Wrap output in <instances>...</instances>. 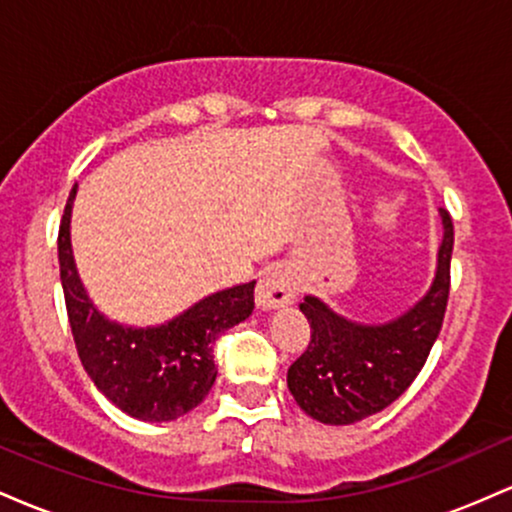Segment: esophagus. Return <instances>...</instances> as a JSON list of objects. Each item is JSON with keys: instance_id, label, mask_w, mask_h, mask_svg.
<instances>
[{"instance_id": "obj_1", "label": "esophagus", "mask_w": 512, "mask_h": 512, "mask_svg": "<svg viewBox=\"0 0 512 512\" xmlns=\"http://www.w3.org/2000/svg\"><path fill=\"white\" fill-rule=\"evenodd\" d=\"M293 281L286 269L281 267H269L267 272L260 276L257 281V291H255V303L260 310H274V308H284L293 301Z\"/></svg>"}]
</instances>
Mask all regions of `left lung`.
Segmentation results:
<instances>
[{"label": "left lung", "instance_id": "8db88e82", "mask_svg": "<svg viewBox=\"0 0 512 512\" xmlns=\"http://www.w3.org/2000/svg\"><path fill=\"white\" fill-rule=\"evenodd\" d=\"M443 243L431 289L407 313L385 325H361L337 315L320 298L305 296L301 313L310 342L291 363L286 383L296 404L320 424L349 426L390 407L424 368L443 327L450 296V257L455 233L440 209Z\"/></svg>", "mask_w": 512, "mask_h": 512}]
</instances>
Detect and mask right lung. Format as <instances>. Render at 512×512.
<instances>
[{
	"label": "right lung",
	"mask_w": 512,
	"mask_h": 512,
	"mask_svg": "<svg viewBox=\"0 0 512 512\" xmlns=\"http://www.w3.org/2000/svg\"><path fill=\"white\" fill-rule=\"evenodd\" d=\"M64 207L57 255L69 325L93 385L117 409L139 421H173L209 395L216 380L214 346L226 330L248 320L255 281L216 291L158 327H125L96 310L74 264L72 204Z\"/></svg>",
	"instance_id": "obj_1"
}]
</instances>
